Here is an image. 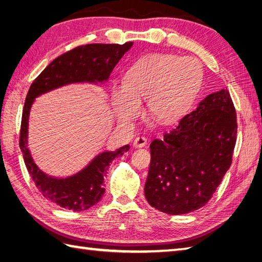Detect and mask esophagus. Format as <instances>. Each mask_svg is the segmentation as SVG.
<instances>
[{
	"label": "esophagus",
	"instance_id": "esophagus-1",
	"mask_svg": "<svg viewBox=\"0 0 262 262\" xmlns=\"http://www.w3.org/2000/svg\"><path fill=\"white\" fill-rule=\"evenodd\" d=\"M147 144V138L143 137V136H138L135 138L134 141V147L138 148V147H144Z\"/></svg>",
	"mask_w": 262,
	"mask_h": 262
}]
</instances>
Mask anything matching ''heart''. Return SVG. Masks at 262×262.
Masks as SVG:
<instances>
[{
  "mask_svg": "<svg viewBox=\"0 0 262 262\" xmlns=\"http://www.w3.org/2000/svg\"><path fill=\"white\" fill-rule=\"evenodd\" d=\"M203 82L197 59L168 54H148L130 66L125 82L114 84L111 102L121 124L129 125L142 113L147 99L152 119L168 125L180 119L190 108Z\"/></svg>",
  "mask_w": 262,
  "mask_h": 262,
  "instance_id": "obj_1",
  "label": "heart"
}]
</instances>
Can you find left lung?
I'll return each instance as SVG.
<instances>
[{
    "instance_id": "left-lung-1",
    "label": "left lung",
    "mask_w": 262,
    "mask_h": 262,
    "mask_svg": "<svg viewBox=\"0 0 262 262\" xmlns=\"http://www.w3.org/2000/svg\"><path fill=\"white\" fill-rule=\"evenodd\" d=\"M236 114L226 89L199 102L177 127L154 140L145 182L152 207L188 214L208 203L230 169L236 142Z\"/></svg>"
}]
</instances>
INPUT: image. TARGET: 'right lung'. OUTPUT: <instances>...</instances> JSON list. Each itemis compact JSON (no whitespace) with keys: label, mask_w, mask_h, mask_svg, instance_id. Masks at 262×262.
Instances as JSON below:
<instances>
[{"label":"right lung","mask_w":262,"mask_h":262,"mask_svg":"<svg viewBox=\"0 0 262 262\" xmlns=\"http://www.w3.org/2000/svg\"><path fill=\"white\" fill-rule=\"evenodd\" d=\"M133 46V42L89 43L79 46L55 58L43 70L28 91L22 111L20 148L32 180L41 194L59 207L82 211L100 202L104 193V178L110 163L129 149V145L104 151L97 155L84 169L66 178L48 176L38 168L28 148V125L35 99L55 89L72 83H103L108 81L117 63Z\"/></svg>","instance_id":"right-lung-1"}]
</instances>
